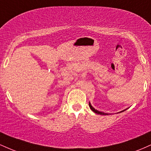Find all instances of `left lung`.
I'll list each match as a JSON object with an SVG mask.
<instances>
[{
    "instance_id": "1",
    "label": "left lung",
    "mask_w": 151,
    "mask_h": 151,
    "mask_svg": "<svg viewBox=\"0 0 151 151\" xmlns=\"http://www.w3.org/2000/svg\"><path fill=\"white\" fill-rule=\"evenodd\" d=\"M89 106L90 109H91V110H92L94 112V113H96V114H100V115H109V114H106V113H104V112L99 111L96 110V109H95L94 108H93V107L91 105V104H90V103H89Z\"/></svg>"
}]
</instances>
